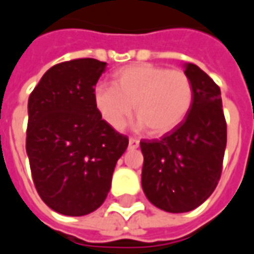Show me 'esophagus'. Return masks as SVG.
Masks as SVG:
<instances>
[{"instance_id":"34e87169","label":"esophagus","mask_w":254,"mask_h":254,"mask_svg":"<svg viewBox=\"0 0 254 254\" xmlns=\"http://www.w3.org/2000/svg\"><path fill=\"white\" fill-rule=\"evenodd\" d=\"M128 146H130V149H136V147L139 146V141L136 138L131 136L130 139H128Z\"/></svg>"}]
</instances>
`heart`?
<instances>
[{
  "label": "heart",
  "instance_id": "b5f03b06",
  "mask_svg": "<svg viewBox=\"0 0 254 254\" xmlns=\"http://www.w3.org/2000/svg\"><path fill=\"white\" fill-rule=\"evenodd\" d=\"M113 86L100 83L94 89L95 108L115 130L130 120L134 105L138 128L149 127L163 135L188 118L194 104V84L182 69L149 63L123 66L112 75Z\"/></svg>",
  "mask_w": 254,
  "mask_h": 254
}]
</instances>
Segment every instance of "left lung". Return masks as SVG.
Segmentation results:
<instances>
[{
	"instance_id": "obj_1",
	"label": "left lung",
	"mask_w": 254,
	"mask_h": 254,
	"mask_svg": "<svg viewBox=\"0 0 254 254\" xmlns=\"http://www.w3.org/2000/svg\"><path fill=\"white\" fill-rule=\"evenodd\" d=\"M185 72L195 91L188 118L161 139L141 141L142 189L154 206L171 213L195 209L213 193L227 143L219 86L194 64Z\"/></svg>"
}]
</instances>
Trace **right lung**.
<instances>
[{
  "label": "right lung",
  "mask_w": 254,
  "mask_h": 254,
  "mask_svg": "<svg viewBox=\"0 0 254 254\" xmlns=\"http://www.w3.org/2000/svg\"><path fill=\"white\" fill-rule=\"evenodd\" d=\"M107 63L75 59L48 69L28 98L26 150L45 204L83 216L107 198L128 138L102 120L94 86Z\"/></svg>",
  "instance_id": "right-lung-1"
}]
</instances>
